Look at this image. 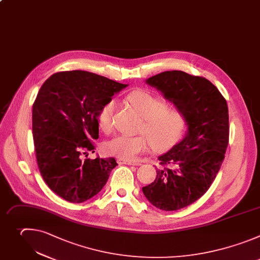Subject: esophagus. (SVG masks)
I'll return each mask as SVG.
<instances>
[{
	"label": "esophagus",
	"instance_id": "esophagus-1",
	"mask_svg": "<svg viewBox=\"0 0 260 260\" xmlns=\"http://www.w3.org/2000/svg\"><path fill=\"white\" fill-rule=\"evenodd\" d=\"M119 165H132V166H139L140 163L138 162H129V161H124V160H118Z\"/></svg>",
	"mask_w": 260,
	"mask_h": 260
}]
</instances>
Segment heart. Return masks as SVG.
I'll use <instances>...</instances> for the list:
<instances>
[{
    "label": "heart",
    "mask_w": 260,
    "mask_h": 260,
    "mask_svg": "<svg viewBox=\"0 0 260 260\" xmlns=\"http://www.w3.org/2000/svg\"><path fill=\"white\" fill-rule=\"evenodd\" d=\"M130 105L143 118L140 132L145 135H117L105 144L107 153L124 161H133L151 145L157 149L171 146L180 136L184 127L181 112L173 107H166V101L149 91L138 90L128 96ZM116 107L115 100L108 101L97 116L98 126L102 131L112 127V118Z\"/></svg>",
    "instance_id": "obj_1"
}]
</instances>
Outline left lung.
Segmentation results:
<instances>
[{"label":"left lung","mask_w":260,"mask_h":260,"mask_svg":"<svg viewBox=\"0 0 260 260\" xmlns=\"http://www.w3.org/2000/svg\"><path fill=\"white\" fill-rule=\"evenodd\" d=\"M145 83L178 109L187 126L184 137L158 160L170 168L157 170L142 187L151 205L176 211L200 199L214 181L229 144V109L219 90L207 79L167 71Z\"/></svg>","instance_id":"obj_1"}]
</instances>
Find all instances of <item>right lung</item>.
Masks as SVG:
<instances>
[{"mask_svg":"<svg viewBox=\"0 0 260 260\" xmlns=\"http://www.w3.org/2000/svg\"><path fill=\"white\" fill-rule=\"evenodd\" d=\"M127 86L84 71L56 73L42 85L32 106L37 162L49 188L66 201L97 194L118 165L114 158H83L95 147L100 109Z\"/></svg>","mask_w":260,"mask_h":260,"instance_id":"right-lung-1","label":"right lung"}]
</instances>
